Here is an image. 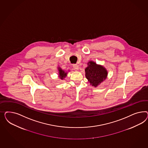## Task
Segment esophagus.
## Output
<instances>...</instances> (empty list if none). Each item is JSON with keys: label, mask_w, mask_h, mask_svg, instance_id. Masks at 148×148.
Instances as JSON below:
<instances>
[{"label": "esophagus", "mask_w": 148, "mask_h": 148, "mask_svg": "<svg viewBox=\"0 0 148 148\" xmlns=\"http://www.w3.org/2000/svg\"><path fill=\"white\" fill-rule=\"evenodd\" d=\"M73 67L74 69L75 70V71H77V70L79 69V65H77V64H74L73 65Z\"/></svg>", "instance_id": "esophagus-1"}]
</instances>
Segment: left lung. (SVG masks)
<instances>
[{"label": "left lung", "instance_id": "left-lung-1", "mask_svg": "<svg viewBox=\"0 0 148 148\" xmlns=\"http://www.w3.org/2000/svg\"><path fill=\"white\" fill-rule=\"evenodd\" d=\"M88 66L85 69V75L90 85L97 87L105 79L108 75V72L103 66L97 65L93 61L88 63Z\"/></svg>", "mask_w": 148, "mask_h": 148}]
</instances>
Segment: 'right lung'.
Here are the masks:
<instances>
[{"label":"right lung","instance_id":"1","mask_svg":"<svg viewBox=\"0 0 148 148\" xmlns=\"http://www.w3.org/2000/svg\"><path fill=\"white\" fill-rule=\"evenodd\" d=\"M59 71V75H60V77L63 79L64 77H65L66 76H67V73H65L64 71H62L61 69H58Z\"/></svg>","mask_w":148,"mask_h":148}]
</instances>
